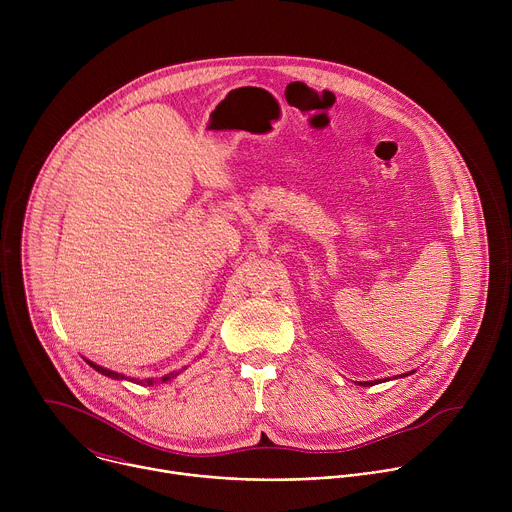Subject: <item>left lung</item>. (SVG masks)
<instances>
[{
    "instance_id": "8db88e82",
    "label": "left lung",
    "mask_w": 512,
    "mask_h": 512,
    "mask_svg": "<svg viewBox=\"0 0 512 512\" xmlns=\"http://www.w3.org/2000/svg\"><path fill=\"white\" fill-rule=\"evenodd\" d=\"M413 371H409V373H403L401 377H407V375H411ZM399 377V375H397ZM397 377H393V379H397ZM381 381H391V379H381ZM381 381H364V383H358V385H362V387H371V385H375V383H381Z\"/></svg>"
}]
</instances>
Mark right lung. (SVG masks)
I'll return each mask as SVG.
<instances>
[{
	"mask_svg": "<svg viewBox=\"0 0 512 512\" xmlns=\"http://www.w3.org/2000/svg\"><path fill=\"white\" fill-rule=\"evenodd\" d=\"M87 360V358H85ZM91 367L97 371V373H101V375H105V377H109V379H115V381H131V383H135V385H145V387H152L154 383H168V381H172L174 377H178L182 371H174V373H168V375H164V377H160V379H131V377H125V375H121V373H115V371H109V369H105V367H99L97 362H93V360H87Z\"/></svg>",
	"mask_w": 512,
	"mask_h": 512,
	"instance_id": "1",
	"label": "right lung"
}]
</instances>
